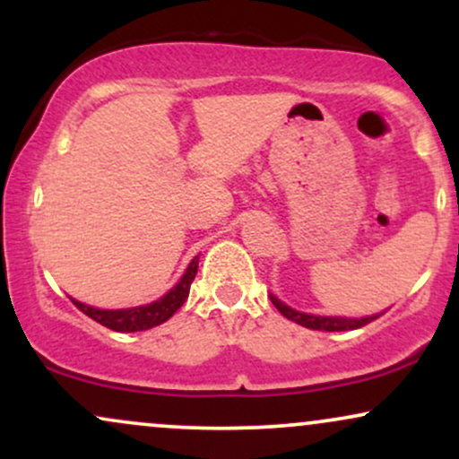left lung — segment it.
<instances>
[{
    "mask_svg": "<svg viewBox=\"0 0 459 459\" xmlns=\"http://www.w3.org/2000/svg\"><path fill=\"white\" fill-rule=\"evenodd\" d=\"M272 304L276 307L287 319L296 321V324L304 325V328L310 330H325V332H345V330H356L362 328V325L371 324L373 319H377L380 315H371V317H360V319H347V317H319V315H307L298 313V310L289 308L287 304H282L281 299L272 296Z\"/></svg>",
    "mask_w": 459,
    "mask_h": 459,
    "instance_id": "8db88e82",
    "label": "left lung"
}]
</instances>
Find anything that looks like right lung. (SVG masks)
Listing matches in <instances>:
<instances>
[{
    "mask_svg": "<svg viewBox=\"0 0 459 459\" xmlns=\"http://www.w3.org/2000/svg\"><path fill=\"white\" fill-rule=\"evenodd\" d=\"M196 272H198V256L189 263L187 272L183 273V278L177 282V287H172L161 299H157V302L152 304H146V307L123 308V310H99V308L86 307V304L77 302V299H73V304H75L83 315H88V317L97 321V324H101L105 328L114 332L149 330L170 319L172 315L186 304V299L189 296V287H192L194 278H196Z\"/></svg>",
    "mask_w": 459,
    "mask_h": 459,
    "instance_id": "add662e5",
    "label": "right lung"
}]
</instances>
